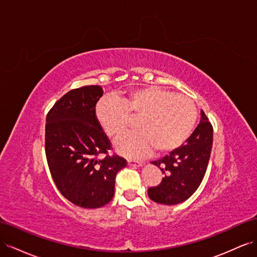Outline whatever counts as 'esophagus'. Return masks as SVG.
<instances>
[{"label": "esophagus", "mask_w": 257, "mask_h": 257, "mask_svg": "<svg viewBox=\"0 0 257 257\" xmlns=\"http://www.w3.org/2000/svg\"><path fill=\"white\" fill-rule=\"evenodd\" d=\"M127 164L130 166H134V168H141L143 165L142 161H137V160H127Z\"/></svg>", "instance_id": "34e87169"}]
</instances>
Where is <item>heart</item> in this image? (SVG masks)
<instances>
[{
    "label": "heart",
    "instance_id": "1",
    "mask_svg": "<svg viewBox=\"0 0 257 257\" xmlns=\"http://www.w3.org/2000/svg\"><path fill=\"white\" fill-rule=\"evenodd\" d=\"M95 114L105 134L115 140L125 132L132 119L137 132L115 143V150L128 158H138L155 149L166 154L180 147L191 135L197 120L193 102L180 94L158 86L135 88L121 100L102 97Z\"/></svg>",
    "mask_w": 257,
    "mask_h": 257
}]
</instances>
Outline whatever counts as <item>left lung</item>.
<instances>
[{
    "label": "left lung",
    "mask_w": 257,
    "mask_h": 257,
    "mask_svg": "<svg viewBox=\"0 0 257 257\" xmlns=\"http://www.w3.org/2000/svg\"><path fill=\"white\" fill-rule=\"evenodd\" d=\"M213 145V127L201 110V120L185 145L151 163L164 174L162 182L148 189L157 203L174 205L193 195L206 172Z\"/></svg>",
    "instance_id": "obj_1"
}]
</instances>
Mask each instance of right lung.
<instances>
[{
	"label": "right lung",
	"instance_id": "right-lung-1",
	"mask_svg": "<svg viewBox=\"0 0 257 257\" xmlns=\"http://www.w3.org/2000/svg\"><path fill=\"white\" fill-rule=\"evenodd\" d=\"M103 91L87 85L69 91L46 116L45 154L52 177L67 200L84 209L106 205L114 195L116 173L126 161L111 149L95 114ZM99 154H106L99 159Z\"/></svg>",
	"mask_w": 257,
	"mask_h": 257
}]
</instances>
